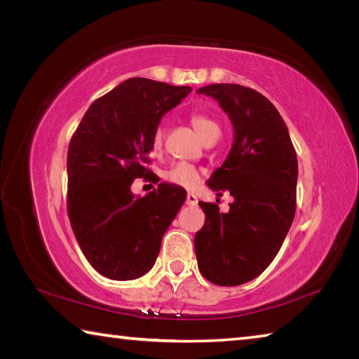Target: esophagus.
<instances>
[{
	"instance_id": "34e87169",
	"label": "esophagus",
	"mask_w": 359,
	"mask_h": 359,
	"mask_svg": "<svg viewBox=\"0 0 359 359\" xmlns=\"http://www.w3.org/2000/svg\"><path fill=\"white\" fill-rule=\"evenodd\" d=\"M187 204L188 205H196L198 204V196L194 193H188L187 194Z\"/></svg>"
}]
</instances>
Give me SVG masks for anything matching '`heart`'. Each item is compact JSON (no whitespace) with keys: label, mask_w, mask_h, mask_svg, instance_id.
<instances>
[{"label":"heart","mask_w":359,"mask_h":359,"mask_svg":"<svg viewBox=\"0 0 359 359\" xmlns=\"http://www.w3.org/2000/svg\"><path fill=\"white\" fill-rule=\"evenodd\" d=\"M191 125L193 128L196 130L198 135L201 136L203 141H205V139L210 137L212 135H215V133H220V126H218L214 120H210L203 114H193ZM163 137H165V133H163L161 128H158L154 133V139H151V147H154L155 151L161 150ZM199 177H201V172H199L194 166L185 165V163L174 165L165 172V179L169 182V184H174L184 188H193L199 182Z\"/></svg>","instance_id":"heart-1"}]
</instances>
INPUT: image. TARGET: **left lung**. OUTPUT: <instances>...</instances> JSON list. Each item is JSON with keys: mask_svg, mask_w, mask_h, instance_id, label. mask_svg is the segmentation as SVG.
Returning a JSON list of instances; mask_svg holds the SVG:
<instances>
[{"mask_svg": "<svg viewBox=\"0 0 359 359\" xmlns=\"http://www.w3.org/2000/svg\"><path fill=\"white\" fill-rule=\"evenodd\" d=\"M214 98L233 123L234 141L208 185L234 201L223 214L201 201L205 223L194 236L199 272L220 287L257 278L272 263L296 212L297 158L287 125L257 90L214 83L198 90Z\"/></svg>", "mask_w": 359, "mask_h": 359, "instance_id": "left-lung-1", "label": "left lung"}]
</instances>
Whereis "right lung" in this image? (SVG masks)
I'll list each match as a JSON object with an SVG mask.
<instances>
[{
	"label": "right lung",
	"instance_id": "add662e5",
	"mask_svg": "<svg viewBox=\"0 0 359 359\" xmlns=\"http://www.w3.org/2000/svg\"><path fill=\"white\" fill-rule=\"evenodd\" d=\"M191 87L133 77L96 100L68 149V217L85 258L101 276L133 280L151 269L161 239L187 199L184 188L160 184L135 196L145 177L160 120Z\"/></svg>",
	"mask_w": 359,
	"mask_h": 359
}]
</instances>
